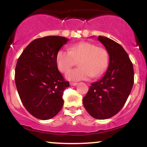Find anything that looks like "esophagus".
<instances>
[{"label": "esophagus", "instance_id": "34e87169", "mask_svg": "<svg viewBox=\"0 0 147 147\" xmlns=\"http://www.w3.org/2000/svg\"><path fill=\"white\" fill-rule=\"evenodd\" d=\"M70 86H77V83H76V82H70Z\"/></svg>", "mask_w": 147, "mask_h": 147}]
</instances>
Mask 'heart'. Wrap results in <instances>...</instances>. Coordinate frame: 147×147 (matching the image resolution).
I'll use <instances>...</instances> for the list:
<instances>
[{
    "instance_id": "b5f03b06",
    "label": "heart",
    "mask_w": 147,
    "mask_h": 147,
    "mask_svg": "<svg viewBox=\"0 0 147 147\" xmlns=\"http://www.w3.org/2000/svg\"><path fill=\"white\" fill-rule=\"evenodd\" d=\"M109 59L105 48L84 41L71 45L68 50H60L57 55V65L61 72H66L79 61L80 67L68 71L65 77L70 81L86 80L102 75L107 68Z\"/></svg>"
}]
</instances>
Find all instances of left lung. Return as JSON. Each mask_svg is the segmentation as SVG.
<instances>
[{"instance_id": "obj_1", "label": "left lung", "mask_w": 147, "mask_h": 147, "mask_svg": "<svg viewBox=\"0 0 147 147\" xmlns=\"http://www.w3.org/2000/svg\"><path fill=\"white\" fill-rule=\"evenodd\" d=\"M98 40L109 53V68L100 80L91 84L83 104L92 117L105 119L117 114L125 104L134 83V71L122 45L105 36H99Z\"/></svg>"}]
</instances>
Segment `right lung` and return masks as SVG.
<instances>
[{"label": "right lung", "mask_w": 147, "mask_h": 147, "mask_svg": "<svg viewBox=\"0 0 147 147\" xmlns=\"http://www.w3.org/2000/svg\"><path fill=\"white\" fill-rule=\"evenodd\" d=\"M68 41L48 36L34 40L23 50L15 69V83L23 106L32 115L46 120L63 105V91L69 87L57 65V55Z\"/></svg>", "instance_id": "right-lung-1"}]
</instances>
